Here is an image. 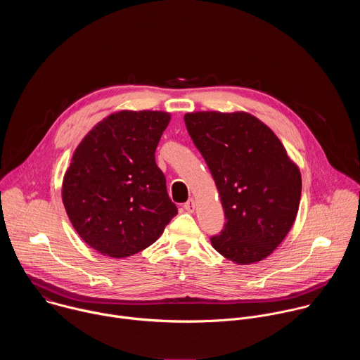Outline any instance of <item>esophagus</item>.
I'll return each instance as SVG.
<instances>
[{
  "instance_id": "34e87169",
  "label": "esophagus",
  "mask_w": 360,
  "mask_h": 360,
  "mask_svg": "<svg viewBox=\"0 0 360 360\" xmlns=\"http://www.w3.org/2000/svg\"><path fill=\"white\" fill-rule=\"evenodd\" d=\"M184 208H185V211H188V212H193V210H195V200H193V199H188V200L184 203Z\"/></svg>"
}]
</instances>
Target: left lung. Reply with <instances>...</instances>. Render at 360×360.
Here are the masks:
<instances>
[{"label": "left lung", "instance_id": "left-lung-1", "mask_svg": "<svg viewBox=\"0 0 360 360\" xmlns=\"http://www.w3.org/2000/svg\"><path fill=\"white\" fill-rule=\"evenodd\" d=\"M188 134L207 162L225 212L212 246L240 265L269 256L290 231L302 178L278 136L246 112H192Z\"/></svg>", "mask_w": 360, "mask_h": 360}]
</instances>
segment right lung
Instances as JSON below:
<instances>
[{
  "instance_id": "1",
  "label": "right lung",
  "mask_w": 360,
  "mask_h": 360,
  "mask_svg": "<svg viewBox=\"0 0 360 360\" xmlns=\"http://www.w3.org/2000/svg\"><path fill=\"white\" fill-rule=\"evenodd\" d=\"M161 111H121L101 121L74 152L63 200L82 240L111 258L155 242L178 214L155 150L169 124Z\"/></svg>"
}]
</instances>
